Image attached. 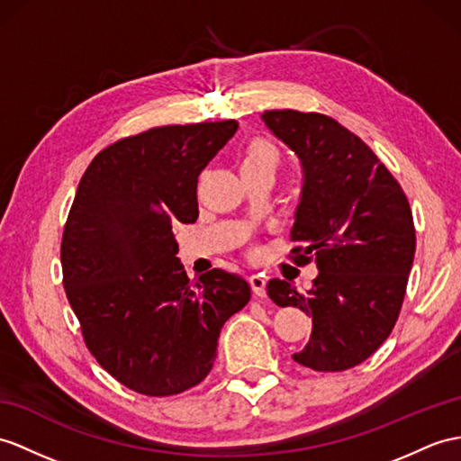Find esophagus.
I'll use <instances>...</instances> for the list:
<instances>
[{
	"label": "esophagus",
	"instance_id": "esophagus-1",
	"mask_svg": "<svg viewBox=\"0 0 461 461\" xmlns=\"http://www.w3.org/2000/svg\"><path fill=\"white\" fill-rule=\"evenodd\" d=\"M266 276L262 274H254L250 276V285H252V291L256 297H266Z\"/></svg>",
	"mask_w": 461,
	"mask_h": 461
}]
</instances>
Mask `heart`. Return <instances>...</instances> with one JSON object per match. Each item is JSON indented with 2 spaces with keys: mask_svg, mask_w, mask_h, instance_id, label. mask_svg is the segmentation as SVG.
Masks as SVG:
<instances>
[{
  "mask_svg": "<svg viewBox=\"0 0 461 461\" xmlns=\"http://www.w3.org/2000/svg\"><path fill=\"white\" fill-rule=\"evenodd\" d=\"M279 162H282V156H279V150L274 144L266 140H256L244 152L242 167H266L269 172H276Z\"/></svg>",
  "mask_w": 461,
  "mask_h": 461,
  "instance_id": "obj_1",
  "label": "heart"
}]
</instances>
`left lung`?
<instances>
[{
    "label": "left lung",
    "mask_w": 461,
    "mask_h": 461,
    "mask_svg": "<svg viewBox=\"0 0 461 461\" xmlns=\"http://www.w3.org/2000/svg\"><path fill=\"white\" fill-rule=\"evenodd\" d=\"M262 121L301 160L291 254L319 267L307 294L276 277L267 295L312 317L294 360L344 372L367 360L397 322L417 246L409 201L374 150L332 117L274 109Z\"/></svg>",
    "instance_id": "left-lung-1"
}]
</instances>
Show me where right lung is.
Wrapping results in <instances>:
<instances>
[{
  "mask_svg": "<svg viewBox=\"0 0 461 461\" xmlns=\"http://www.w3.org/2000/svg\"><path fill=\"white\" fill-rule=\"evenodd\" d=\"M234 119L154 127L101 150L62 234V276L87 350L119 384L170 397L207 377L222 324L250 301L224 269L189 279L176 222H195L197 177Z\"/></svg>",
  "mask_w": 461,
  "mask_h": 461,
  "instance_id": "obj_1",
  "label": "right lung"
}]
</instances>
